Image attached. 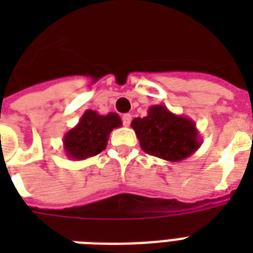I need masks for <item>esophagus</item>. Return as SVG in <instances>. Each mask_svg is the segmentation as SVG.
<instances>
[{
    "label": "esophagus",
    "mask_w": 253,
    "mask_h": 253,
    "mask_svg": "<svg viewBox=\"0 0 253 253\" xmlns=\"http://www.w3.org/2000/svg\"><path fill=\"white\" fill-rule=\"evenodd\" d=\"M131 119H132V115H131V114H125V115H123V117H122L123 125H125V126H130Z\"/></svg>",
    "instance_id": "obj_1"
}]
</instances>
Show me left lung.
Masks as SVG:
<instances>
[{
  "label": "left lung",
  "instance_id": "1",
  "mask_svg": "<svg viewBox=\"0 0 253 253\" xmlns=\"http://www.w3.org/2000/svg\"><path fill=\"white\" fill-rule=\"evenodd\" d=\"M142 150L167 162H181L202 144L194 121L173 114L164 105H154L146 117L131 122Z\"/></svg>",
  "mask_w": 253,
  "mask_h": 253
}]
</instances>
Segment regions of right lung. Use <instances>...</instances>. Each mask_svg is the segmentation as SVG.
Wrapping results in <instances>:
<instances>
[{"mask_svg":"<svg viewBox=\"0 0 253 253\" xmlns=\"http://www.w3.org/2000/svg\"><path fill=\"white\" fill-rule=\"evenodd\" d=\"M122 126L117 113L106 115L94 110H86L76 126L65 132L63 138L64 154L69 160H85L102 152L107 146L109 135L114 128Z\"/></svg>","mask_w":253,"mask_h":253,"instance_id":"obj_1","label":"right lung"}]
</instances>
